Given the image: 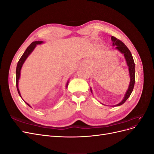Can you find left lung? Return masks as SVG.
I'll return each instance as SVG.
<instances>
[{"mask_svg":"<svg viewBox=\"0 0 154 154\" xmlns=\"http://www.w3.org/2000/svg\"><path fill=\"white\" fill-rule=\"evenodd\" d=\"M111 40L112 42V46H116L115 49L119 51L121 53H122L123 54L126 60V62H127V66L128 67L129 75L130 78L128 89L125 93L123 99L122 100V101L119 102L118 104L113 105L114 106H117L123 105L125 102L127 100V99L130 97V94H131V93L132 92L134 84H135V80H136V75H135V63L134 61L132 55L131 53H130V50L128 49V48L127 47V46L125 45L123 42H122V41L118 40V38H116V37L112 36L111 37ZM91 91L92 93L91 88Z\"/></svg>","mask_w":154,"mask_h":154,"instance_id":"obj_1","label":"left lung"}]
</instances>
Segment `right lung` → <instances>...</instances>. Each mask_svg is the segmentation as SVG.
Wrapping results in <instances>:
<instances>
[{
  "mask_svg": "<svg viewBox=\"0 0 154 154\" xmlns=\"http://www.w3.org/2000/svg\"><path fill=\"white\" fill-rule=\"evenodd\" d=\"M44 42L43 41H35V42H32L28 47H27V48L26 49V50L25 51V52L24 53V54H22V56L21 57V58H20L19 61H18V63H17V69H16V85H17V91H18V94H19V96L22 97L21 96V94H20V91H19V88H18V80H19L20 79V71H21V69L22 67V66L23 64L24 63L25 61L26 60V59L27 58V57H29V56L31 54V53L33 51V50L35 49V48H36V46L37 45H39V44H43ZM69 80H67V84H66V88H67V86H68V84H69ZM25 103L28 105L29 106L31 107L30 106V105H29L27 103H26V102L25 101Z\"/></svg>",
  "mask_w": 154,
  "mask_h": 154,
  "instance_id": "right-lung-1",
  "label": "right lung"
}]
</instances>
